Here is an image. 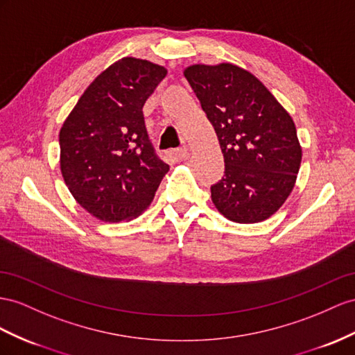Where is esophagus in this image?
I'll return each instance as SVG.
<instances>
[{
  "mask_svg": "<svg viewBox=\"0 0 355 355\" xmlns=\"http://www.w3.org/2000/svg\"><path fill=\"white\" fill-rule=\"evenodd\" d=\"M175 159L177 160H187L189 159V150L187 148H178L175 151Z\"/></svg>",
  "mask_w": 355,
  "mask_h": 355,
  "instance_id": "34e87169",
  "label": "esophagus"
}]
</instances>
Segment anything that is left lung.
<instances>
[{
	"instance_id": "obj_1",
	"label": "left lung",
	"mask_w": 355,
	"mask_h": 355,
	"mask_svg": "<svg viewBox=\"0 0 355 355\" xmlns=\"http://www.w3.org/2000/svg\"><path fill=\"white\" fill-rule=\"evenodd\" d=\"M184 76L223 153L213 204L231 222L268 219L293 192L302 163L293 118L257 76L231 62L189 66Z\"/></svg>"
}]
</instances>
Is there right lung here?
<instances>
[{
  "mask_svg": "<svg viewBox=\"0 0 355 355\" xmlns=\"http://www.w3.org/2000/svg\"><path fill=\"white\" fill-rule=\"evenodd\" d=\"M166 73L148 60H118L88 85L61 125L62 178L98 220L136 219L169 171L153 150L142 114Z\"/></svg>",
  "mask_w": 355,
  "mask_h": 355,
  "instance_id": "obj_1",
  "label": "right lung"
}]
</instances>
